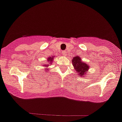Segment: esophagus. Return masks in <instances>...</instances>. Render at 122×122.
Listing matches in <instances>:
<instances>
[{"label": "esophagus", "instance_id": "34e87169", "mask_svg": "<svg viewBox=\"0 0 122 122\" xmlns=\"http://www.w3.org/2000/svg\"><path fill=\"white\" fill-rule=\"evenodd\" d=\"M61 53L63 54V56H66V55H67V53H66V51H61Z\"/></svg>", "mask_w": 122, "mask_h": 122}]
</instances>
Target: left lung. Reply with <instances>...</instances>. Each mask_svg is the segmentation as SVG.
I'll use <instances>...</instances> for the list:
<instances>
[{
    "label": "left lung",
    "instance_id": "left-lung-1",
    "mask_svg": "<svg viewBox=\"0 0 122 122\" xmlns=\"http://www.w3.org/2000/svg\"><path fill=\"white\" fill-rule=\"evenodd\" d=\"M72 62L75 71H76L78 75L82 77L85 76L90 68L88 65H87L86 63L82 62L81 59L78 56L73 57Z\"/></svg>",
    "mask_w": 122,
    "mask_h": 122
}]
</instances>
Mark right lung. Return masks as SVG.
Segmentation results:
<instances>
[{"instance_id":"right-lung-1","label":"right lung","mask_w":122,"mask_h":122,"mask_svg":"<svg viewBox=\"0 0 122 122\" xmlns=\"http://www.w3.org/2000/svg\"><path fill=\"white\" fill-rule=\"evenodd\" d=\"M53 60V57H49V58L47 59L48 64H46V65H43V66H44V67H47L48 66H50V63H51L52 62ZM46 69L47 70V69Z\"/></svg>"}]
</instances>
